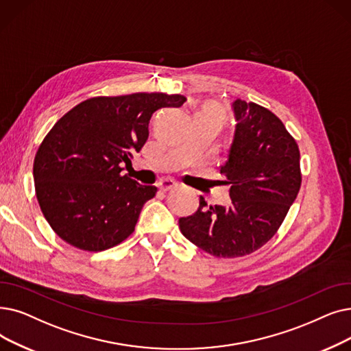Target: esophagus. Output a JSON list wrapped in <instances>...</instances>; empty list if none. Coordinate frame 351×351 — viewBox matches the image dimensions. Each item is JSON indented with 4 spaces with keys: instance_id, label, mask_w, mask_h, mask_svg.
I'll return each mask as SVG.
<instances>
[{
    "instance_id": "34e87169",
    "label": "esophagus",
    "mask_w": 351,
    "mask_h": 351,
    "mask_svg": "<svg viewBox=\"0 0 351 351\" xmlns=\"http://www.w3.org/2000/svg\"><path fill=\"white\" fill-rule=\"evenodd\" d=\"M158 186H159V189H160V191L166 192V191L175 189V188L178 186V182H176L175 179H172V178H163V179H160V180H159Z\"/></svg>"
}]
</instances>
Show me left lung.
Wrapping results in <instances>:
<instances>
[{
  "mask_svg": "<svg viewBox=\"0 0 351 351\" xmlns=\"http://www.w3.org/2000/svg\"><path fill=\"white\" fill-rule=\"evenodd\" d=\"M234 138L221 173L230 206L208 205L180 218L186 239L210 255L235 258L261 248L277 232L301 186L300 150L282 121L268 109L232 101Z\"/></svg>",
  "mask_w": 351,
  "mask_h": 351,
  "instance_id": "8db88e82",
  "label": "left lung"
}]
</instances>
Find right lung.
<instances>
[{"mask_svg": "<svg viewBox=\"0 0 351 351\" xmlns=\"http://www.w3.org/2000/svg\"><path fill=\"white\" fill-rule=\"evenodd\" d=\"M185 101L165 93L93 97L57 121L37 150L33 175L43 215L60 238L104 251L134 231L158 189L121 175V163L146 143L152 114Z\"/></svg>", "mask_w": 351, "mask_h": 351, "instance_id": "right-lung-1", "label": "right lung"}]
</instances>
